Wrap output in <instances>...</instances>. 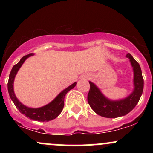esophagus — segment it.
Masks as SVG:
<instances>
[{
  "mask_svg": "<svg viewBox=\"0 0 153 153\" xmlns=\"http://www.w3.org/2000/svg\"><path fill=\"white\" fill-rule=\"evenodd\" d=\"M90 78V76L89 75H85V76H83V78L82 79H84V80H88V79Z\"/></svg>",
  "mask_w": 153,
  "mask_h": 153,
  "instance_id": "1",
  "label": "esophagus"
}]
</instances>
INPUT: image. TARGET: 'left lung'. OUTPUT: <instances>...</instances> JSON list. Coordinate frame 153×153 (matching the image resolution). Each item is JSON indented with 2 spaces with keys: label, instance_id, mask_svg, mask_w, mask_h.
Returning a JSON list of instances; mask_svg holds the SVG:
<instances>
[{
  "label": "left lung",
  "instance_id": "left-lung-1",
  "mask_svg": "<svg viewBox=\"0 0 153 153\" xmlns=\"http://www.w3.org/2000/svg\"><path fill=\"white\" fill-rule=\"evenodd\" d=\"M126 57L129 59L134 73V88L132 92L127 97L119 100L108 99L101 93V90L96 86V84L89 81L90 91L88 94V102L91 108L98 115L106 118L123 117L129 113L140 101L144 88L141 68L130 54L128 53Z\"/></svg>",
  "mask_w": 153,
  "mask_h": 153
}]
</instances>
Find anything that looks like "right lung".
I'll return each instance as SVG.
<instances>
[{"label": "right lung", "instance_id": "1", "mask_svg": "<svg viewBox=\"0 0 153 153\" xmlns=\"http://www.w3.org/2000/svg\"><path fill=\"white\" fill-rule=\"evenodd\" d=\"M33 55L34 54H29L27 55H25L20 59V61L16 65L13 67L10 73L9 79H8V94H9L10 99L15 104L16 107L18 108L22 114H24L26 117H29L32 120L39 121V122H49V121L55 119L60 114L63 109V107H64L65 96L68 91H71L76 85L77 82H74L61 91L50 103L45 106L39 107V108H30V107L24 105L19 101V100L16 96L14 90H13V82H14L15 77L18 73L19 70L25 62L26 59Z\"/></svg>", "mask_w": 153, "mask_h": 153}]
</instances>
